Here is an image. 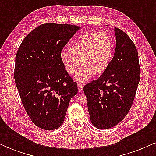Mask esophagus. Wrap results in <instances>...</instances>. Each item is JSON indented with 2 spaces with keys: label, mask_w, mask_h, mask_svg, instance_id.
Masks as SVG:
<instances>
[{
  "label": "esophagus",
  "mask_w": 156,
  "mask_h": 156,
  "mask_svg": "<svg viewBox=\"0 0 156 156\" xmlns=\"http://www.w3.org/2000/svg\"><path fill=\"white\" fill-rule=\"evenodd\" d=\"M78 92H82L83 91V85L81 83H78Z\"/></svg>",
  "instance_id": "obj_1"
}]
</instances>
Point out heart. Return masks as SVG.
<instances>
[{
  "instance_id": "b5f03b06",
  "label": "heart",
  "mask_w": 156,
  "mask_h": 156,
  "mask_svg": "<svg viewBox=\"0 0 156 156\" xmlns=\"http://www.w3.org/2000/svg\"><path fill=\"white\" fill-rule=\"evenodd\" d=\"M113 53L111 37L103 31L84 34L77 38L69 48L60 55L62 65L68 74L76 75L79 81H87L100 76L108 69Z\"/></svg>"
}]
</instances>
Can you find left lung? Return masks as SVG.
I'll list each match as a JSON object with an SVG mask.
<instances>
[{
    "instance_id": "obj_1",
    "label": "left lung",
    "mask_w": 156,
    "mask_h": 156,
    "mask_svg": "<svg viewBox=\"0 0 156 156\" xmlns=\"http://www.w3.org/2000/svg\"><path fill=\"white\" fill-rule=\"evenodd\" d=\"M114 55L99 78L84 86L91 122L98 129L117 125L129 112L140 80L139 55L133 41L114 28Z\"/></svg>"
}]
</instances>
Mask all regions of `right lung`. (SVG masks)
I'll return each mask as SVG.
<instances>
[{"instance_id": "obj_1", "label": "right lung", "mask_w": 156, "mask_h": 156, "mask_svg": "<svg viewBox=\"0 0 156 156\" xmlns=\"http://www.w3.org/2000/svg\"><path fill=\"white\" fill-rule=\"evenodd\" d=\"M79 26L45 23L23 39L15 57V76L21 101L31 120L44 130L63 124L78 86L66 72L60 55Z\"/></svg>"}]
</instances>
